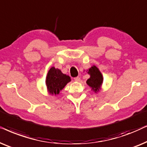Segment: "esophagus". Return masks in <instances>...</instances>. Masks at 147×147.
I'll list each match as a JSON object with an SVG mask.
<instances>
[{"label": "esophagus", "mask_w": 147, "mask_h": 147, "mask_svg": "<svg viewBox=\"0 0 147 147\" xmlns=\"http://www.w3.org/2000/svg\"><path fill=\"white\" fill-rule=\"evenodd\" d=\"M74 80H75V81H77V82H79V81H80V80H81V79H80V77H75V78H74Z\"/></svg>", "instance_id": "1"}]
</instances>
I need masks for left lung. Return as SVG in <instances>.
<instances>
[{"label":"left lung","mask_w":147,"mask_h":147,"mask_svg":"<svg viewBox=\"0 0 147 147\" xmlns=\"http://www.w3.org/2000/svg\"><path fill=\"white\" fill-rule=\"evenodd\" d=\"M87 72L90 75V78L87 81V84L95 93L98 92L103 83V77L101 72L96 66H93Z\"/></svg>","instance_id":"1"}]
</instances>
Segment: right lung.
<instances>
[{
  "label": "right lung",
  "instance_id": "right-lung-1",
  "mask_svg": "<svg viewBox=\"0 0 147 147\" xmlns=\"http://www.w3.org/2000/svg\"><path fill=\"white\" fill-rule=\"evenodd\" d=\"M70 81L69 76L64 75L58 68L52 67L48 72L46 83L49 93L52 95H58Z\"/></svg>",
  "mask_w": 147,
  "mask_h": 147
}]
</instances>
